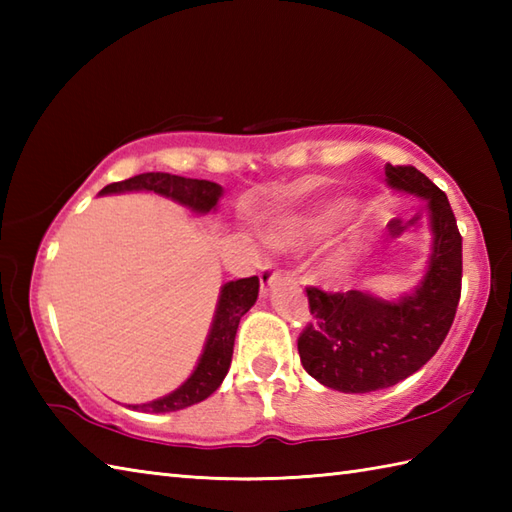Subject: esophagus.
<instances>
[{
    "label": "esophagus",
    "mask_w": 512,
    "mask_h": 512,
    "mask_svg": "<svg viewBox=\"0 0 512 512\" xmlns=\"http://www.w3.org/2000/svg\"><path fill=\"white\" fill-rule=\"evenodd\" d=\"M277 279H281V270L275 268L273 264H264L262 270H259V284H262V292H266L270 286H273Z\"/></svg>",
    "instance_id": "esophagus-1"
}]
</instances>
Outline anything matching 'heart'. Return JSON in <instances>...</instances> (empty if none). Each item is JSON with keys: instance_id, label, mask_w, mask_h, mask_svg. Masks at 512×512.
I'll return each mask as SVG.
<instances>
[{"instance_id": "heart-1", "label": "heart", "mask_w": 512, "mask_h": 512, "mask_svg": "<svg viewBox=\"0 0 512 512\" xmlns=\"http://www.w3.org/2000/svg\"><path fill=\"white\" fill-rule=\"evenodd\" d=\"M345 213H347L345 204H334V206H330V209H325L321 213L277 217V220L270 222V226H268V237L273 239L275 244H281V246L299 244V242H303V239L328 231V228Z\"/></svg>"}]
</instances>
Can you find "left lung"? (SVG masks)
Here are the masks:
<instances>
[{
    "label": "left lung",
    "mask_w": 512,
    "mask_h": 512,
    "mask_svg": "<svg viewBox=\"0 0 512 512\" xmlns=\"http://www.w3.org/2000/svg\"><path fill=\"white\" fill-rule=\"evenodd\" d=\"M385 176L394 189L427 198L433 250L418 290L396 303L358 290L306 288L301 363L321 385L345 394L387 389L418 372L447 339L460 303L462 235L447 195L411 165H385Z\"/></svg>",
    "instance_id": "1"
}]
</instances>
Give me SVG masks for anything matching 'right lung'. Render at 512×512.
<instances>
[{"label":"right lung","mask_w":512,"mask_h":512,"mask_svg":"<svg viewBox=\"0 0 512 512\" xmlns=\"http://www.w3.org/2000/svg\"><path fill=\"white\" fill-rule=\"evenodd\" d=\"M156 191L167 198L178 200L182 204L191 206L193 211L206 213L211 211L222 195V187L209 180H193L182 176H171V173H140L129 180L112 182L101 193H118V191ZM259 292V279L246 277L226 284L222 288L220 303H217V312L213 319V328L209 339H206L204 352L198 367L191 374V378L173 394L158 398L147 405H140L134 409L151 411V413H165V411H178L184 407H191L195 402L209 398L213 391L220 387L228 367H231L233 345L239 319L253 308Z\"/></svg>","instance_id":"obj_1"}]
</instances>
